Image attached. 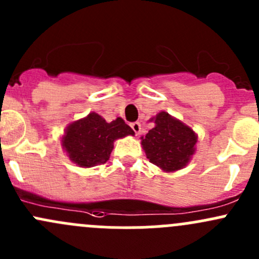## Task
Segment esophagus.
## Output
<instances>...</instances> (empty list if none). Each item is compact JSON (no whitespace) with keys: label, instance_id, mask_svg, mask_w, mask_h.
Masks as SVG:
<instances>
[{"label":"esophagus","instance_id":"esophagus-1","mask_svg":"<svg viewBox=\"0 0 259 259\" xmlns=\"http://www.w3.org/2000/svg\"><path fill=\"white\" fill-rule=\"evenodd\" d=\"M132 129L134 130L135 134H139V133L142 132V125H140V122L135 121V122H133V124H132Z\"/></svg>","mask_w":259,"mask_h":259}]
</instances>
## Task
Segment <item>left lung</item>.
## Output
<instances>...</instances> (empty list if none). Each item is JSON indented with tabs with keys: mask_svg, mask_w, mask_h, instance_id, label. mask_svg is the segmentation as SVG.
<instances>
[{
	"mask_svg": "<svg viewBox=\"0 0 259 259\" xmlns=\"http://www.w3.org/2000/svg\"><path fill=\"white\" fill-rule=\"evenodd\" d=\"M153 120L155 126L142 138L146 158L164 171L182 169L194 153L197 135L189 126L164 111Z\"/></svg>",
	"mask_w": 259,
	"mask_h": 259,
	"instance_id": "left-lung-1",
	"label": "left lung"
}]
</instances>
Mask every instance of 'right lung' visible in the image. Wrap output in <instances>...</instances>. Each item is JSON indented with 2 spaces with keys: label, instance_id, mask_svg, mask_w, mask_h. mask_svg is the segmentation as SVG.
Segmentation results:
<instances>
[{
  "label": "right lung",
  "instance_id": "add662e5",
  "mask_svg": "<svg viewBox=\"0 0 259 259\" xmlns=\"http://www.w3.org/2000/svg\"><path fill=\"white\" fill-rule=\"evenodd\" d=\"M126 135H134V132L121 117L106 122L100 115L90 113L85 119L67 126L62 146L75 164L91 168L106 163L113 151L114 140Z\"/></svg>",
  "mask_w": 259,
  "mask_h": 259
}]
</instances>
